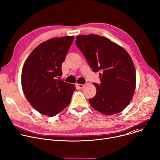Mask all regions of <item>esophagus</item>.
Wrapping results in <instances>:
<instances>
[{
	"label": "esophagus",
	"mask_w": 160,
	"mask_h": 160,
	"mask_svg": "<svg viewBox=\"0 0 160 160\" xmlns=\"http://www.w3.org/2000/svg\"><path fill=\"white\" fill-rule=\"evenodd\" d=\"M77 88H78V89H83V88H84L85 85H83V84H79V83H77Z\"/></svg>",
	"instance_id": "1"
}]
</instances>
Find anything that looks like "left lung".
I'll return each instance as SVG.
<instances>
[{"label":"left lung","mask_w":160,"mask_h":160,"mask_svg":"<svg viewBox=\"0 0 160 160\" xmlns=\"http://www.w3.org/2000/svg\"><path fill=\"white\" fill-rule=\"evenodd\" d=\"M75 42L92 71L102 72L101 83H93L97 94L89 100L91 106L105 115L120 112L131 102L136 89V70L129 54L98 35L77 36Z\"/></svg>","instance_id":"1"}]
</instances>
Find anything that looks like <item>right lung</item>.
Here are the masks:
<instances>
[{
	"mask_svg": "<svg viewBox=\"0 0 160 160\" xmlns=\"http://www.w3.org/2000/svg\"><path fill=\"white\" fill-rule=\"evenodd\" d=\"M74 36L52 38L40 44L26 59L21 83L25 97L40 113L54 116L67 108L73 92V84L60 80L62 63L72 44Z\"/></svg>",
	"mask_w": 160,
	"mask_h": 160,
	"instance_id": "right-lung-1",
	"label": "right lung"
}]
</instances>
